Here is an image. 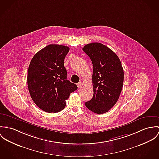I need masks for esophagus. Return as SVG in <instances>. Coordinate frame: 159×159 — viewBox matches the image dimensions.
<instances>
[{"label": "esophagus", "instance_id": "esophagus-1", "mask_svg": "<svg viewBox=\"0 0 159 159\" xmlns=\"http://www.w3.org/2000/svg\"><path fill=\"white\" fill-rule=\"evenodd\" d=\"M82 86H83V83H82V82H79L78 83H77V86H78V88H80L81 87H82Z\"/></svg>", "mask_w": 159, "mask_h": 159}]
</instances>
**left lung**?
I'll use <instances>...</instances> for the list:
<instances>
[{
	"instance_id": "1",
	"label": "left lung",
	"mask_w": 159,
	"mask_h": 159,
	"mask_svg": "<svg viewBox=\"0 0 159 159\" xmlns=\"http://www.w3.org/2000/svg\"><path fill=\"white\" fill-rule=\"evenodd\" d=\"M83 50L93 65V96L86 102V106L94 113H106L116 104L122 90L124 72L121 63L116 53L102 43H89Z\"/></svg>"
}]
</instances>
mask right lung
Here are the masks:
<instances>
[{"mask_svg": "<svg viewBox=\"0 0 159 159\" xmlns=\"http://www.w3.org/2000/svg\"><path fill=\"white\" fill-rule=\"evenodd\" d=\"M69 47L50 44L37 52L31 60L27 74L29 92L34 102L43 111L56 113L77 86L67 80L64 59Z\"/></svg>", "mask_w": 159, "mask_h": 159, "instance_id": "1", "label": "right lung"}]
</instances>
